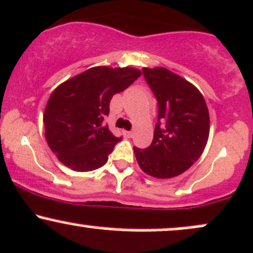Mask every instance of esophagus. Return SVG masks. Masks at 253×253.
<instances>
[{
	"instance_id": "obj_1",
	"label": "esophagus",
	"mask_w": 253,
	"mask_h": 253,
	"mask_svg": "<svg viewBox=\"0 0 253 253\" xmlns=\"http://www.w3.org/2000/svg\"><path fill=\"white\" fill-rule=\"evenodd\" d=\"M122 133H124V135H125V137H126V138H131L132 134H133V133H132L131 131H124Z\"/></svg>"
}]
</instances>
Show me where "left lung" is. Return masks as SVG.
Wrapping results in <instances>:
<instances>
[{"mask_svg": "<svg viewBox=\"0 0 253 253\" xmlns=\"http://www.w3.org/2000/svg\"><path fill=\"white\" fill-rule=\"evenodd\" d=\"M158 104L154 140L146 149L134 148L144 173L170 179L187 170L203 154L209 138V110L196 86L167 68H143Z\"/></svg>", "mask_w": 253, "mask_h": 253, "instance_id": "obj_1", "label": "left lung"}]
</instances>
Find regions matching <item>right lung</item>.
<instances>
[{
  "label": "right lung",
  "mask_w": 253,
  "mask_h": 253,
  "mask_svg": "<svg viewBox=\"0 0 253 253\" xmlns=\"http://www.w3.org/2000/svg\"><path fill=\"white\" fill-rule=\"evenodd\" d=\"M141 76L137 68L92 67L57 86L49 97L43 122L45 139L57 158L76 171L101 168L121 140L103 124L115 93Z\"/></svg>",
  "instance_id": "1"
}]
</instances>
